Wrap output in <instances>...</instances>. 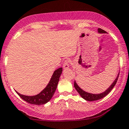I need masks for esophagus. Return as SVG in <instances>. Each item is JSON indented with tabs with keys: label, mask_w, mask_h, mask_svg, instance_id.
<instances>
[{
	"label": "esophagus",
	"mask_w": 129,
	"mask_h": 129,
	"mask_svg": "<svg viewBox=\"0 0 129 129\" xmlns=\"http://www.w3.org/2000/svg\"><path fill=\"white\" fill-rule=\"evenodd\" d=\"M69 60L68 59H67L63 62V68L64 69H68L69 67Z\"/></svg>",
	"instance_id": "34e87169"
}]
</instances>
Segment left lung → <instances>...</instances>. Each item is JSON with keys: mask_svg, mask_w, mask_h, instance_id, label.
<instances>
[{"mask_svg": "<svg viewBox=\"0 0 129 129\" xmlns=\"http://www.w3.org/2000/svg\"><path fill=\"white\" fill-rule=\"evenodd\" d=\"M98 32L99 33H106V31L100 28L98 29ZM118 76H119V73H118V76L117 77V78H116V79L114 80V82H113L112 84L110 86V87L108 88V89L106 90L105 92H103V93H101V94H91V93H88L87 92H85V91H83V90H82L81 88L77 85L76 82L75 81H74V88H75V89L77 90V92H79V94H80V96H81L82 98L84 99L85 100L87 101H90V102H91V101H95L97 100H100V99L105 97V96L108 95V94L111 92V91L113 89V88L114 87V86L115 85L116 83H117Z\"/></svg>", "mask_w": 129, "mask_h": 129, "instance_id": "left-lung-1", "label": "left lung"}]
</instances>
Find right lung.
I'll use <instances>...</instances> for the list:
<instances>
[{
  "label": "right lung",
  "mask_w": 129,
  "mask_h": 129,
  "mask_svg": "<svg viewBox=\"0 0 129 129\" xmlns=\"http://www.w3.org/2000/svg\"><path fill=\"white\" fill-rule=\"evenodd\" d=\"M62 71V68H59L56 70L53 74L51 79L49 83H48L46 88H44L41 92L34 96H27L20 94V93L17 92V94L21 97L23 100L26 101L27 103L35 105H44L47 103L51 100L52 97L56 89L57 85H58L60 74Z\"/></svg>",
  "instance_id": "obj_1"
}]
</instances>
